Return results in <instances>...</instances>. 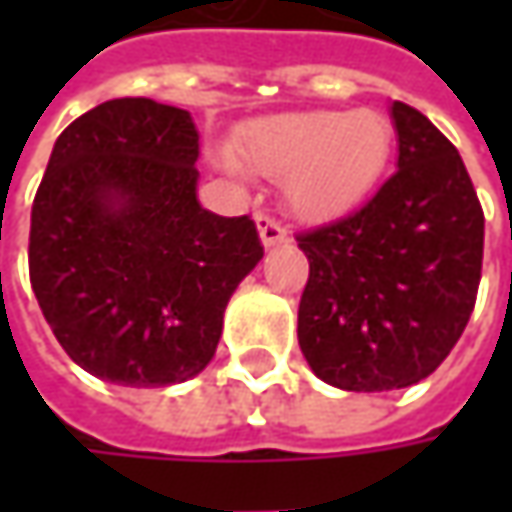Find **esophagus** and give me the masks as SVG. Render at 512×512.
<instances>
[{
	"mask_svg": "<svg viewBox=\"0 0 512 512\" xmlns=\"http://www.w3.org/2000/svg\"><path fill=\"white\" fill-rule=\"evenodd\" d=\"M256 227H259V236H262V245L265 247H279L290 242L282 222L273 219L270 213H256Z\"/></svg>",
	"mask_w": 512,
	"mask_h": 512,
	"instance_id": "1",
	"label": "esophagus"
}]
</instances>
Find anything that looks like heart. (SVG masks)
I'll return each instance as SVG.
<instances>
[{"label":"heart","mask_w":512,"mask_h":512,"mask_svg":"<svg viewBox=\"0 0 512 512\" xmlns=\"http://www.w3.org/2000/svg\"><path fill=\"white\" fill-rule=\"evenodd\" d=\"M393 128L379 110H307L256 122L242 136V162L273 179L305 219H333L379 182Z\"/></svg>","instance_id":"b5f03b06"}]
</instances>
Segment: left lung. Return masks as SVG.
Listing matches in <instances>:
<instances>
[{"label":"left lung","mask_w":512,"mask_h":512,"mask_svg":"<svg viewBox=\"0 0 512 512\" xmlns=\"http://www.w3.org/2000/svg\"><path fill=\"white\" fill-rule=\"evenodd\" d=\"M390 113L399 170L350 216L296 236L310 262L299 347L322 382L356 393L427 379L482 279L484 213L459 150L416 108Z\"/></svg>","instance_id":"left-lung-1"}]
</instances>
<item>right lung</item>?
I'll return each instance as SVG.
<instances>
[{
    "mask_svg": "<svg viewBox=\"0 0 512 512\" xmlns=\"http://www.w3.org/2000/svg\"><path fill=\"white\" fill-rule=\"evenodd\" d=\"M199 130L153 99H110L56 139L30 210V287L73 362L125 387L202 373L227 299L265 247L250 216L196 199Z\"/></svg>",
    "mask_w": 512,
    "mask_h": 512,
    "instance_id": "right-lung-1",
    "label": "right lung"
}]
</instances>
